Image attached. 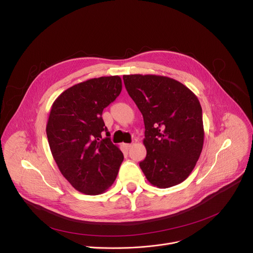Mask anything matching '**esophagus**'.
<instances>
[{"label":"esophagus","instance_id":"1","mask_svg":"<svg viewBox=\"0 0 253 253\" xmlns=\"http://www.w3.org/2000/svg\"><path fill=\"white\" fill-rule=\"evenodd\" d=\"M125 146H126V148L129 149V148L132 146V144H131V143H127V144H125Z\"/></svg>","mask_w":253,"mask_h":253}]
</instances>
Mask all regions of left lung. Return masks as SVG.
I'll return each mask as SVG.
<instances>
[{
	"label": "left lung",
	"instance_id": "obj_1",
	"mask_svg": "<svg viewBox=\"0 0 253 253\" xmlns=\"http://www.w3.org/2000/svg\"><path fill=\"white\" fill-rule=\"evenodd\" d=\"M144 121L146 157L139 163L150 184L169 188L186 179L204 146L203 110L181 82L159 75H124Z\"/></svg>",
	"mask_w": 253,
	"mask_h": 253
}]
</instances>
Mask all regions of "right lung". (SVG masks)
Masks as SVG:
<instances>
[{
	"mask_svg": "<svg viewBox=\"0 0 253 253\" xmlns=\"http://www.w3.org/2000/svg\"><path fill=\"white\" fill-rule=\"evenodd\" d=\"M121 90L119 76L89 79L62 92L50 109L46 124L50 151L62 175L82 193L97 195L109 189L123 162L102 118Z\"/></svg>",
	"mask_w": 253,
	"mask_h": 253,
	"instance_id": "obj_1",
	"label": "right lung"
}]
</instances>
